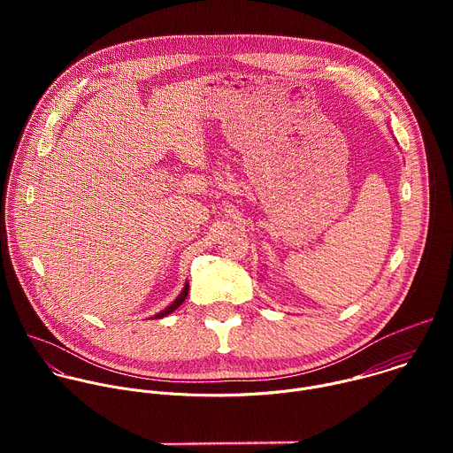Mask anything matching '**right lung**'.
Returning <instances> with one entry per match:
<instances>
[{"label":"right lung","instance_id":"obj_1","mask_svg":"<svg viewBox=\"0 0 453 453\" xmlns=\"http://www.w3.org/2000/svg\"><path fill=\"white\" fill-rule=\"evenodd\" d=\"M188 288H189V285L186 283V285H184V288H182V292L179 294V297H177V299H175V301H173V303H172L168 308H165L163 311H159L157 315H154V319H161V317H165V315L172 313L173 310H177V308H179V306L184 303V299H186V296H188Z\"/></svg>","mask_w":453,"mask_h":453}]
</instances>
